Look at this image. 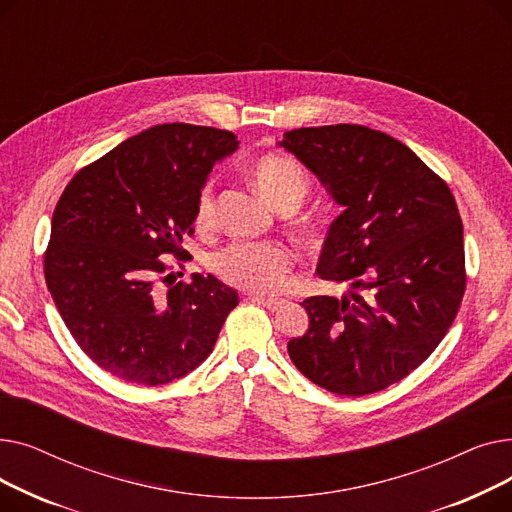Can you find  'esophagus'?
<instances>
[{
	"label": "esophagus",
	"mask_w": 512,
	"mask_h": 512,
	"mask_svg": "<svg viewBox=\"0 0 512 512\" xmlns=\"http://www.w3.org/2000/svg\"><path fill=\"white\" fill-rule=\"evenodd\" d=\"M251 301H253V303H257V305H261V307H265V309H270V311H278V309L284 305V301H280V299H270V297H257V294H253Z\"/></svg>",
	"instance_id": "esophagus-1"
}]
</instances>
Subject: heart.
I'll return each mask as SVG.
<instances>
[{
  "label": "heart",
  "instance_id": "heart-1",
  "mask_svg": "<svg viewBox=\"0 0 512 512\" xmlns=\"http://www.w3.org/2000/svg\"><path fill=\"white\" fill-rule=\"evenodd\" d=\"M251 180L263 199L278 209H294L307 191L309 178L297 161L286 155H263L251 168ZM215 199L211 186H203L195 203L197 228H211ZM213 272L224 282L257 294H274L288 282L292 255L278 242H234L213 255Z\"/></svg>",
  "mask_w": 512,
  "mask_h": 512
}]
</instances>
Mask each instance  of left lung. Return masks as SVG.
I'll return each mask as SVG.
<instances>
[{"instance_id": "left-lung-1", "label": "left lung", "mask_w": 512, "mask_h": 512, "mask_svg": "<svg viewBox=\"0 0 512 512\" xmlns=\"http://www.w3.org/2000/svg\"><path fill=\"white\" fill-rule=\"evenodd\" d=\"M280 147L344 207L317 274L351 286L342 299L301 303L309 330L288 355L334 394L380 392L432 355L459 313L467 276L456 201L407 145L367 126L288 130Z\"/></svg>"}]
</instances>
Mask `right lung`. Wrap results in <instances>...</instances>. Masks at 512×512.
Returning a JSON list of instances; mask_svg holds the SVG:
<instances>
[{"label": "right lung", "instance_id": "add662e5", "mask_svg": "<svg viewBox=\"0 0 512 512\" xmlns=\"http://www.w3.org/2000/svg\"><path fill=\"white\" fill-rule=\"evenodd\" d=\"M236 149L228 130L159 124L64 188L51 218L45 282L76 344L114 378L139 386L180 380L209 357L238 305L236 290L211 274H193L168 292L153 286L168 272L159 257H188L182 238L193 234L207 174Z\"/></svg>", "mask_w": 512, "mask_h": 512}]
</instances>
